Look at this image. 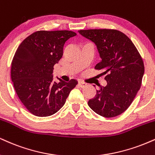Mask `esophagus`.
<instances>
[{"label": "esophagus", "mask_w": 155, "mask_h": 155, "mask_svg": "<svg viewBox=\"0 0 155 155\" xmlns=\"http://www.w3.org/2000/svg\"><path fill=\"white\" fill-rule=\"evenodd\" d=\"M78 84H79V86L80 87H86V86H87V84L83 82V81H79Z\"/></svg>", "instance_id": "obj_1"}]
</instances>
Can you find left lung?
<instances>
[{
	"instance_id": "1",
	"label": "left lung",
	"mask_w": 155,
	"mask_h": 155,
	"mask_svg": "<svg viewBox=\"0 0 155 155\" xmlns=\"http://www.w3.org/2000/svg\"><path fill=\"white\" fill-rule=\"evenodd\" d=\"M79 34L95 44L101 60L94 68L105 75V87L100 85L89 100L97 114L113 118L131 105L140 89L144 66L140 54L126 35L115 29L79 30ZM95 87V86H94Z\"/></svg>"
}]
</instances>
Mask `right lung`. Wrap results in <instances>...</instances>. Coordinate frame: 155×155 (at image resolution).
Wrapping results in <instances>:
<instances>
[{"mask_svg": "<svg viewBox=\"0 0 155 155\" xmlns=\"http://www.w3.org/2000/svg\"><path fill=\"white\" fill-rule=\"evenodd\" d=\"M72 31H38L18 46L12 63V82L26 108L38 117L55 114L64 105L78 81H53V66L63 56L65 42Z\"/></svg>", "mask_w": 155, "mask_h": 155, "instance_id": "obj_1", "label": "right lung"}]
</instances>
